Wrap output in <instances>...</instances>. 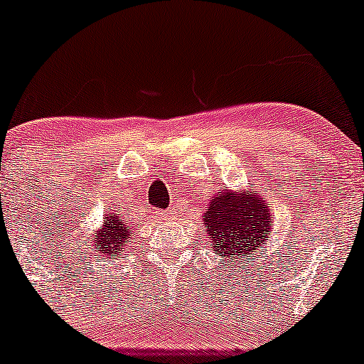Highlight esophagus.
<instances>
[{"mask_svg":"<svg viewBox=\"0 0 364 364\" xmlns=\"http://www.w3.org/2000/svg\"><path fill=\"white\" fill-rule=\"evenodd\" d=\"M175 213L177 212H171V210H168V212H164V217H166V219H175Z\"/></svg>","mask_w":364,"mask_h":364,"instance_id":"obj_1","label":"esophagus"}]
</instances>
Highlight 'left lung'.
<instances>
[{
  "mask_svg": "<svg viewBox=\"0 0 364 364\" xmlns=\"http://www.w3.org/2000/svg\"><path fill=\"white\" fill-rule=\"evenodd\" d=\"M203 224L210 247L223 264L224 261L254 263V254L263 252L264 242L273 230L272 208L266 194L257 189L233 191L224 187L210 196Z\"/></svg>",
  "mask_w": 364,
  "mask_h": 364,
  "instance_id": "8db88e82",
  "label": "left lung"
}]
</instances>
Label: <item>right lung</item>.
Wrapping results in <instances>:
<instances>
[{
	"mask_svg": "<svg viewBox=\"0 0 364 364\" xmlns=\"http://www.w3.org/2000/svg\"><path fill=\"white\" fill-rule=\"evenodd\" d=\"M131 231H133V224L127 223L119 213L108 212L103 217L101 228H98L89 238V243H91L89 249L92 254L101 256L103 259H107V257L114 259L119 252L126 250V243L131 238Z\"/></svg>",
	"mask_w": 364,
	"mask_h": 364,
	"instance_id": "add662e5",
	"label": "right lung"
}]
</instances>
